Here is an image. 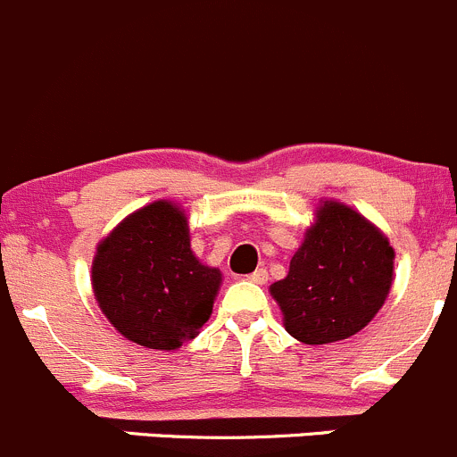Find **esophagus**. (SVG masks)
Masks as SVG:
<instances>
[{"instance_id":"1","label":"esophagus","mask_w":457,"mask_h":457,"mask_svg":"<svg viewBox=\"0 0 457 457\" xmlns=\"http://www.w3.org/2000/svg\"><path fill=\"white\" fill-rule=\"evenodd\" d=\"M247 278H250L252 283H256V286H263V283L268 281V272H265L263 268H259V270H256V272H252Z\"/></svg>"}]
</instances>
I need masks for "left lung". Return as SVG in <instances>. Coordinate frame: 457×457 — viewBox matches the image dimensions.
<instances>
[{"mask_svg":"<svg viewBox=\"0 0 457 457\" xmlns=\"http://www.w3.org/2000/svg\"><path fill=\"white\" fill-rule=\"evenodd\" d=\"M395 250L364 214L319 201L286 278L270 286L295 339L321 346L357 335L379 312L393 286Z\"/></svg>","mask_w":457,"mask_h":457,"instance_id":"8db88e82","label":"left lung"}]
</instances>
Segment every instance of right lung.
I'll return each mask as SVG.
<instances>
[{
	"mask_svg": "<svg viewBox=\"0 0 457 457\" xmlns=\"http://www.w3.org/2000/svg\"><path fill=\"white\" fill-rule=\"evenodd\" d=\"M223 283L192 252L189 219L174 201L131 212L96 247L91 286L102 314L129 341L176 351L201 332Z\"/></svg>",
	"mask_w": 457,
	"mask_h": 457,
	"instance_id": "add662e5",
	"label": "right lung"
}]
</instances>
